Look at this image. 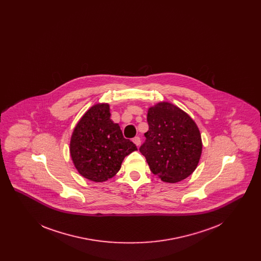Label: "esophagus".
I'll use <instances>...</instances> for the list:
<instances>
[{
	"label": "esophagus",
	"mask_w": 261,
	"mask_h": 261,
	"mask_svg": "<svg viewBox=\"0 0 261 261\" xmlns=\"http://www.w3.org/2000/svg\"><path fill=\"white\" fill-rule=\"evenodd\" d=\"M133 143L136 145V146H140V144H141V139L139 138V137H135L134 139H133Z\"/></svg>",
	"instance_id": "esophagus-1"
}]
</instances>
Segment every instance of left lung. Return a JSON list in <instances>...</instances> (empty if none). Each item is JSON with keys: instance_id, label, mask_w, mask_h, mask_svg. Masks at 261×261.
Masks as SVG:
<instances>
[{"instance_id": "1", "label": "left lung", "mask_w": 261, "mask_h": 261, "mask_svg": "<svg viewBox=\"0 0 261 261\" xmlns=\"http://www.w3.org/2000/svg\"><path fill=\"white\" fill-rule=\"evenodd\" d=\"M149 130L140 151L149 169L166 183L180 182L193 173L201 155L199 128L191 116L167 101L148 111Z\"/></svg>"}]
</instances>
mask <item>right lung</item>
I'll return each instance as SVG.
<instances>
[{
  "mask_svg": "<svg viewBox=\"0 0 261 261\" xmlns=\"http://www.w3.org/2000/svg\"><path fill=\"white\" fill-rule=\"evenodd\" d=\"M69 150L79 174L93 182H105L119 171L125 156L137 147L113 123L110 105L97 103L75 126Z\"/></svg>",
  "mask_w": 261,
  "mask_h": 261,
  "instance_id": "add662e5",
  "label": "right lung"
}]
</instances>
